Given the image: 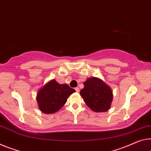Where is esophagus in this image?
<instances>
[{
  "instance_id": "obj_1",
  "label": "esophagus",
  "mask_w": 151,
  "mask_h": 151,
  "mask_svg": "<svg viewBox=\"0 0 151 151\" xmlns=\"http://www.w3.org/2000/svg\"><path fill=\"white\" fill-rule=\"evenodd\" d=\"M75 90H76V91L77 92H80V89H79V88L78 87H77V88H75Z\"/></svg>"
}]
</instances>
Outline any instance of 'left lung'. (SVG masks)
Here are the masks:
<instances>
[{"instance_id":"1","label":"left lung","mask_w":151,"mask_h":151,"mask_svg":"<svg viewBox=\"0 0 151 151\" xmlns=\"http://www.w3.org/2000/svg\"><path fill=\"white\" fill-rule=\"evenodd\" d=\"M80 95L86 104L95 112H105L109 109L113 101L112 90L101 80L88 78L83 83Z\"/></svg>"}]
</instances>
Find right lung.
I'll return each mask as SVG.
<instances>
[{"label": "right lung", "mask_w": 151, "mask_h": 151, "mask_svg": "<svg viewBox=\"0 0 151 151\" xmlns=\"http://www.w3.org/2000/svg\"><path fill=\"white\" fill-rule=\"evenodd\" d=\"M75 92L65 83L60 84L55 80L50 81L37 94L39 109L46 114L57 112L65 104L69 95Z\"/></svg>", "instance_id": "right-lung-1"}]
</instances>
